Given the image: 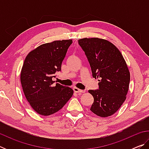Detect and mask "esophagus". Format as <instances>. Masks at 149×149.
I'll return each mask as SVG.
<instances>
[{"instance_id": "1", "label": "esophagus", "mask_w": 149, "mask_h": 149, "mask_svg": "<svg viewBox=\"0 0 149 149\" xmlns=\"http://www.w3.org/2000/svg\"><path fill=\"white\" fill-rule=\"evenodd\" d=\"M74 91L75 93H83L85 92V91L78 89V88H77V87H74Z\"/></svg>"}]
</instances>
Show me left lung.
<instances>
[{"label":"left lung","mask_w":149,"mask_h":149,"mask_svg":"<svg viewBox=\"0 0 149 149\" xmlns=\"http://www.w3.org/2000/svg\"><path fill=\"white\" fill-rule=\"evenodd\" d=\"M89 62L93 77L99 79V89L89 90L94 102L91 111L102 118L114 114L126 99L130 74L118 48L107 40L84 38L78 40Z\"/></svg>","instance_id":"obj_1"}]
</instances>
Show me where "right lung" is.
I'll return each instance as SVG.
<instances>
[{
    "label": "right lung",
    "instance_id": "add662e5",
    "mask_svg": "<svg viewBox=\"0 0 149 149\" xmlns=\"http://www.w3.org/2000/svg\"><path fill=\"white\" fill-rule=\"evenodd\" d=\"M72 40L42 44L27 54L20 81L25 97L39 114L49 116L60 110L74 94L69 87L54 84L52 78L61 65Z\"/></svg>",
    "mask_w": 149,
    "mask_h": 149
}]
</instances>
